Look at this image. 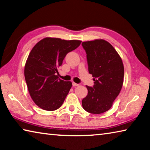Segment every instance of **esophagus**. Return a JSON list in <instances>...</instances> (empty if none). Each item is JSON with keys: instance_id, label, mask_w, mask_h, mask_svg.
<instances>
[{"instance_id": "1", "label": "esophagus", "mask_w": 150, "mask_h": 150, "mask_svg": "<svg viewBox=\"0 0 150 150\" xmlns=\"http://www.w3.org/2000/svg\"><path fill=\"white\" fill-rule=\"evenodd\" d=\"M79 84H78V83H74V82H73V87H76V86H79Z\"/></svg>"}]
</instances>
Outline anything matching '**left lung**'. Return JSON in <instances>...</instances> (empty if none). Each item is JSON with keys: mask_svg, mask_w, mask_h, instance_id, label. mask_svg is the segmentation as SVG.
<instances>
[{"mask_svg": "<svg viewBox=\"0 0 150 150\" xmlns=\"http://www.w3.org/2000/svg\"><path fill=\"white\" fill-rule=\"evenodd\" d=\"M86 52L88 71L94 81L86 85L87 96L82 100L85 111L100 114L108 111L122 89L124 68L120 56L109 42L103 39L82 42Z\"/></svg>", "mask_w": 150, "mask_h": 150, "instance_id": "8db88e82", "label": "left lung"}]
</instances>
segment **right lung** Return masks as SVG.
Segmentation results:
<instances>
[{"label": "right lung", "mask_w": 150, "mask_h": 150, "mask_svg": "<svg viewBox=\"0 0 150 150\" xmlns=\"http://www.w3.org/2000/svg\"><path fill=\"white\" fill-rule=\"evenodd\" d=\"M81 42L47 37L31 50L25 64V77L30 96L39 108L54 111L62 105L72 83L59 79L57 67L62 65L67 54Z\"/></svg>", "instance_id": "right-lung-1"}]
</instances>
